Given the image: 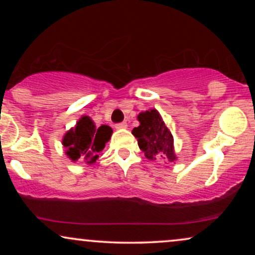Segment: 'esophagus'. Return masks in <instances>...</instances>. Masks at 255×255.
Listing matches in <instances>:
<instances>
[{"label": "esophagus", "instance_id": "34e87169", "mask_svg": "<svg viewBox=\"0 0 255 255\" xmlns=\"http://www.w3.org/2000/svg\"><path fill=\"white\" fill-rule=\"evenodd\" d=\"M115 128H116L117 130H124V128H128V123H125V122H123V123H118Z\"/></svg>", "mask_w": 255, "mask_h": 255}]
</instances>
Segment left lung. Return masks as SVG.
Instances as JSON below:
<instances>
[{"instance_id": "obj_1", "label": "left lung", "mask_w": 255, "mask_h": 255, "mask_svg": "<svg viewBox=\"0 0 255 255\" xmlns=\"http://www.w3.org/2000/svg\"><path fill=\"white\" fill-rule=\"evenodd\" d=\"M139 127L132 130L137 138L139 148L148 160H158L166 165L175 162L174 138L156 109L142 111L138 115Z\"/></svg>"}]
</instances>
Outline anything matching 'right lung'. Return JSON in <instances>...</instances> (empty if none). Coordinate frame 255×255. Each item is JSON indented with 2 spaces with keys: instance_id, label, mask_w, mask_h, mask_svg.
I'll list each match as a JSON object with an SVG mask.
<instances>
[{
  "instance_id": "right-lung-1",
  "label": "right lung",
  "mask_w": 255,
  "mask_h": 255,
  "mask_svg": "<svg viewBox=\"0 0 255 255\" xmlns=\"http://www.w3.org/2000/svg\"><path fill=\"white\" fill-rule=\"evenodd\" d=\"M113 128L108 125L96 128L89 116H83L76 122L62 138V145L66 148V155L73 162L83 161L93 165L99 159V153L103 151L106 144L110 140Z\"/></svg>"
}]
</instances>
